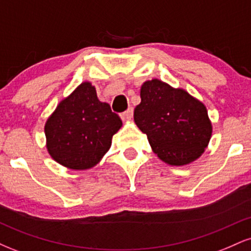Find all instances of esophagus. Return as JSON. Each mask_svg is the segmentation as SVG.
I'll return each instance as SVG.
<instances>
[{
  "instance_id": "34e87169",
  "label": "esophagus",
  "mask_w": 251,
  "mask_h": 251,
  "mask_svg": "<svg viewBox=\"0 0 251 251\" xmlns=\"http://www.w3.org/2000/svg\"><path fill=\"white\" fill-rule=\"evenodd\" d=\"M132 116H133V108H132V107H128V109H126L124 113H122V118L124 120L131 119Z\"/></svg>"
}]
</instances>
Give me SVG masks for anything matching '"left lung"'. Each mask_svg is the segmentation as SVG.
I'll return each mask as SVG.
<instances>
[{"label":"left lung","instance_id":"8db88e82","mask_svg":"<svg viewBox=\"0 0 251 251\" xmlns=\"http://www.w3.org/2000/svg\"><path fill=\"white\" fill-rule=\"evenodd\" d=\"M134 122L163 162L180 166L200 158L212 133L208 111L186 91L158 79L143 83Z\"/></svg>","mask_w":251,"mask_h":251}]
</instances>
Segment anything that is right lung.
Instances as JSON below:
<instances>
[{"label":"right lung","instance_id":"add662e5","mask_svg":"<svg viewBox=\"0 0 251 251\" xmlns=\"http://www.w3.org/2000/svg\"><path fill=\"white\" fill-rule=\"evenodd\" d=\"M123 123L101 102L91 82L77 86L57 105L45 125L47 150L55 162L72 170H87L108 151Z\"/></svg>","mask_w":251,"mask_h":251}]
</instances>
